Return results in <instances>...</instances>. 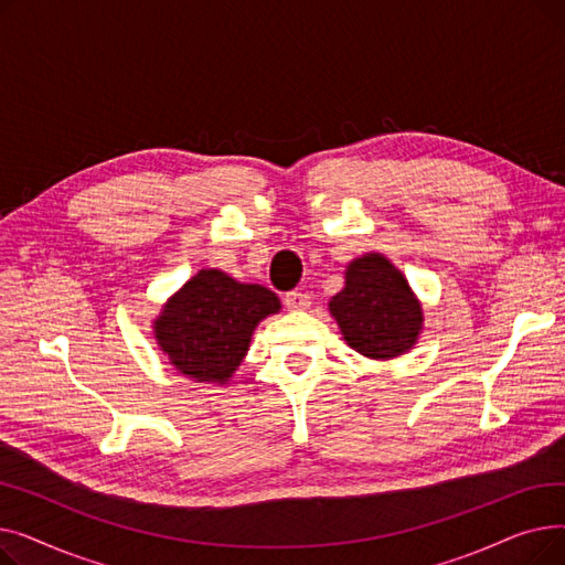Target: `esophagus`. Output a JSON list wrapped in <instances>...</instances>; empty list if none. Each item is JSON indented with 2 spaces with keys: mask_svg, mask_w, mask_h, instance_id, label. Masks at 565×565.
<instances>
[{
  "mask_svg": "<svg viewBox=\"0 0 565 565\" xmlns=\"http://www.w3.org/2000/svg\"><path fill=\"white\" fill-rule=\"evenodd\" d=\"M284 302H286V307L290 311H302V309H309L311 298H309L307 292H302V290H290V292H286Z\"/></svg>",
  "mask_w": 565,
  "mask_h": 565,
  "instance_id": "esophagus-1",
  "label": "esophagus"
}]
</instances>
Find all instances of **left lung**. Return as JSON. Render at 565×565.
<instances>
[{
    "label": "left lung",
    "mask_w": 565,
    "mask_h": 565,
    "mask_svg": "<svg viewBox=\"0 0 565 565\" xmlns=\"http://www.w3.org/2000/svg\"><path fill=\"white\" fill-rule=\"evenodd\" d=\"M330 313L348 345L371 360H392L412 350L424 324L407 279L382 254L348 265L345 288L330 300Z\"/></svg>",
    "instance_id": "8db88e82"
}]
</instances>
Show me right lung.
Here are the masks:
<instances>
[{
    "mask_svg": "<svg viewBox=\"0 0 565 565\" xmlns=\"http://www.w3.org/2000/svg\"><path fill=\"white\" fill-rule=\"evenodd\" d=\"M281 309L273 290L222 270H199L153 322L160 350L178 373L226 384L245 360L256 324Z\"/></svg>",
    "mask_w": 565,
    "mask_h": 565,
    "instance_id": "add662e5",
    "label": "right lung"
}]
</instances>
